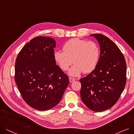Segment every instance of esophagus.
Listing matches in <instances>:
<instances>
[{
    "instance_id": "34e87169",
    "label": "esophagus",
    "mask_w": 134,
    "mask_h": 134,
    "mask_svg": "<svg viewBox=\"0 0 134 134\" xmlns=\"http://www.w3.org/2000/svg\"><path fill=\"white\" fill-rule=\"evenodd\" d=\"M75 79L72 78V77H69V81H70V82H72L75 81Z\"/></svg>"
}]
</instances>
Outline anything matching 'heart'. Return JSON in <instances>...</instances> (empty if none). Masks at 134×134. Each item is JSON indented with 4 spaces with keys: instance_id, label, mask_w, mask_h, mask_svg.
I'll list each match as a JSON object with an SVG mask.
<instances>
[{
    "instance_id": "b5f03b06",
    "label": "heart",
    "mask_w": 134,
    "mask_h": 134,
    "mask_svg": "<svg viewBox=\"0 0 134 134\" xmlns=\"http://www.w3.org/2000/svg\"><path fill=\"white\" fill-rule=\"evenodd\" d=\"M54 59L64 71H66L73 62L74 65L69 71L71 76H77L83 71L88 73L97 66L99 50L94 42L79 38H72L63 46V52L56 51L53 53Z\"/></svg>"
}]
</instances>
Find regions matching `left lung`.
<instances>
[{"label": "left lung", "instance_id": "1", "mask_svg": "<svg viewBox=\"0 0 134 134\" xmlns=\"http://www.w3.org/2000/svg\"><path fill=\"white\" fill-rule=\"evenodd\" d=\"M90 36L98 42L100 57L96 68L80 80V95L90 109L99 112L111 108L120 98L126 84V64L119 48L107 37Z\"/></svg>", "mask_w": 134, "mask_h": 134}]
</instances>
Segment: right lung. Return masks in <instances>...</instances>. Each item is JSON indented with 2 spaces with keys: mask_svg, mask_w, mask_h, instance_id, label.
I'll use <instances>...</instances> for the list:
<instances>
[{
  "mask_svg": "<svg viewBox=\"0 0 134 134\" xmlns=\"http://www.w3.org/2000/svg\"><path fill=\"white\" fill-rule=\"evenodd\" d=\"M55 46V41L51 37H35L16 59L15 82L25 102L37 110L54 107L69 83L68 76L54 59Z\"/></svg>",
  "mask_w": 134,
  "mask_h": 134,
  "instance_id": "right-lung-1",
  "label": "right lung"
}]
</instances>
